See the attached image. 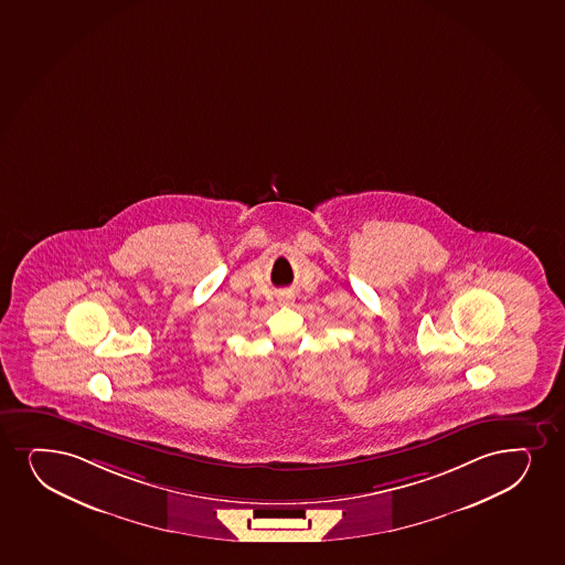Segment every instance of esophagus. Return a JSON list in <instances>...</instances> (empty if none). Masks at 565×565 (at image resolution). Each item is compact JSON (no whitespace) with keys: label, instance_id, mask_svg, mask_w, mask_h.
Instances as JSON below:
<instances>
[{"label":"esophagus","instance_id":"34e87169","mask_svg":"<svg viewBox=\"0 0 565 565\" xmlns=\"http://www.w3.org/2000/svg\"><path fill=\"white\" fill-rule=\"evenodd\" d=\"M284 300H286V302H291V297H289V295H287V297H284Z\"/></svg>","mask_w":565,"mask_h":565}]
</instances>
